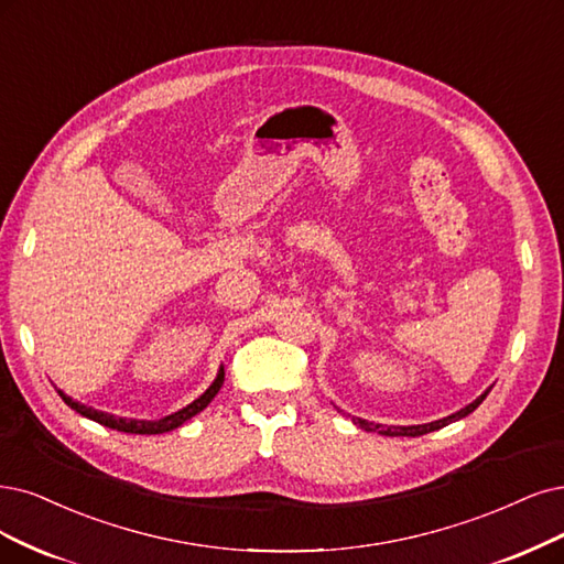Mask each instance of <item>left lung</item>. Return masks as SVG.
<instances>
[{
    "label": "left lung",
    "instance_id": "1",
    "mask_svg": "<svg viewBox=\"0 0 564 564\" xmlns=\"http://www.w3.org/2000/svg\"><path fill=\"white\" fill-rule=\"evenodd\" d=\"M490 390H486L481 398L478 400H474L469 406H465V409H460L457 413H453V415H448V419H442V421H434V423H427V425H409V427H394V425H373V423H367V421H358L360 423V427L362 430H367V432H379V434H386V436H421V434H427V432H434V430H440V427H446V425H451V423H455V421H460V419H465V415H469L478 404H481L484 400H486V394H488Z\"/></svg>",
    "mask_w": 564,
    "mask_h": 564
}]
</instances>
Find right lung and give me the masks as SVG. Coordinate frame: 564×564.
<instances>
[{
	"instance_id": "right-lung-1",
	"label": "right lung",
	"mask_w": 564,
	"mask_h": 564,
	"mask_svg": "<svg viewBox=\"0 0 564 564\" xmlns=\"http://www.w3.org/2000/svg\"><path fill=\"white\" fill-rule=\"evenodd\" d=\"M223 381H225V371L220 369L216 381L212 383V388H208L199 400H195L193 404H187L185 409H181V411H176V413H172V415H166V419H160V421L118 419V415L104 413V411H97V409H93V406L74 402V400L67 398V394L62 392V390H57V392H59V398L65 400L67 406H72L76 413L86 415V419H90V421H95V423H99V425H104V427H111V430H118V432H130V434H162V432H172V430L181 427L185 421H191L193 415H197L202 409H206L208 402H212V400L216 398V394H218Z\"/></svg>"
}]
</instances>
